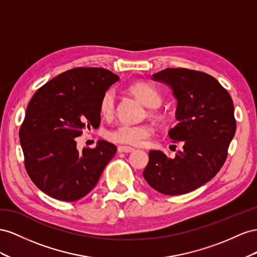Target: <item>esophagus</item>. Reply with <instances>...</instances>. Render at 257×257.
Listing matches in <instances>:
<instances>
[{"label":"esophagus","mask_w":257,"mask_h":257,"mask_svg":"<svg viewBox=\"0 0 257 257\" xmlns=\"http://www.w3.org/2000/svg\"><path fill=\"white\" fill-rule=\"evenodd\" d=\"M119 153H133L135 149L130 148V146H124V145H119L118 149H117Z\"/></svg>","instance_id":"1"}]
</instances>
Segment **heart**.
Masks as SVG:
<instances>
[{"instance_id": "heart-1", "label": "heart", "mask_w": 257, "mask_h": 257, "mask_svg": "<svg viewBox=\"0 0 257 257\" xmlns=\"http://www.w3.org/2000/svg\"><path fill=\"white\" fill-rule=\"evenodd\" d=\"M129 91L140 100L146 106H150L151 115L157 118H163L164 114L158 107L163 101V96L157 88L146 82H136L129 86ZM99 112L101 116L109 118L115 112V93L112 89L106 90L99 101ZM154 134V127L149 123L129 124L120 123L114 129H111L106 134L109 141L115 143L143 146L149 141Z\"/></svg>"}]
</instances>
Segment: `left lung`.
Wrapping results in <instances>:
<instances>
[{
    "label": "left lung",
    "mask_w": 257,
    "mask_h": 257,
    "mask_svg": "<svg viewBox=\"0 0 257 257\" xmlns=\"http://www.w3.org/2000/svg\"><path fill=\"white\" fill-rule=\"evenodd\" d=\"M153 79L169 85L178 100V122L168 135L183 150L173 159L151 151L143 177L161 194H187L214 178L225 163L236 133L232 100L213 76L200 71L166 69Z\"/></svg>",
    "instance_id": "left-lung-1"
}]
</instances>
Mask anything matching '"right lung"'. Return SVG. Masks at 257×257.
Masks as SVG:
<instances>
[{
	"label": "right lung",
	"instance_id": "right-lung-1",
	"mask_svg": "<svg viewBox=\"0 0 257 257\" xmlns=\"http://www.w3.org/2000/svg\"><path fill=\"white\" fill-rule=\"evenodd\" d=\"M119 77L102 68H75L50 79L29 102L19 130L25 167L48 196L76 201L96 186L116 146L100 140L79 153L75 138L98 128L99 101Z\"/></svg>",
	"mask_w": 257,
	"mask_h": 257
}]
</instances>
